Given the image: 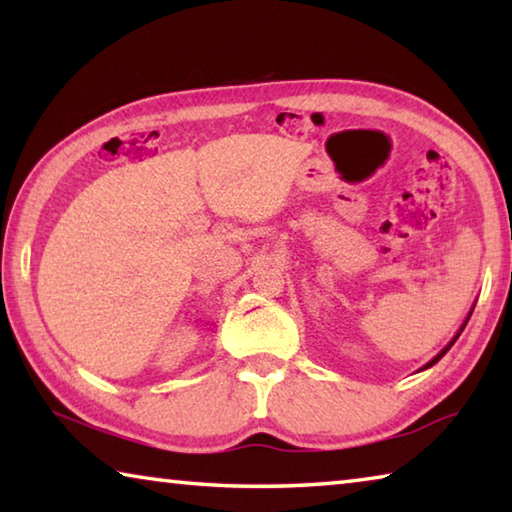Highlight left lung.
<instances>
[{"label":"left lung","instance_id":"left-lung-1","mask_svg":"<svg viewBox=\"0 0 512 512\" xmlns=\"http://www.w3.org/2000/svg\"><path fill=\"white\" fill-rule=\"evenodd\" d=\"M472 311H474V305H472V309H470V314H467V318H465V323H463V325H461V329H458V332H456V336H454V339H452V341H449V343L445 345V348H443V350H440V352L436 354V357H433V359H431L429 363H424V366H422L420 370H427V368H431V366H433V363H438L440 359H443V357H445V354H447V350H449V348H452V345L456 343V339H458V336H461V332H463V329H465V325H467V320H470V316H472Z\"/></svg>","mask_w":512,"mask_h":512}]
</instances>
